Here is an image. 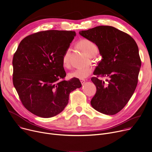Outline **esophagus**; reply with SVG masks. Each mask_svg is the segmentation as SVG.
Masks as SVG:
<instances>
[{"label": "esophagus", "instance_id": "1", "mask_svg": "<svg viewBox=\"0 0 152 152\" xmlns=\"http://www.w3.org/2000/svg\"><path fill=\"white\" fill-rule=\"evenodd\" d=\"M80 83H81V84H82V85H83L85 83H86V80H84V79H82V80H80Z\"/></svg>", "mask_w": 152, "mask_h": 152}]
</instances>
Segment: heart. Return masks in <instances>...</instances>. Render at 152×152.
<instances>
[{
  "instance_id": "b5f03b06",
  "label": "heart",
  "mask_w": 152,
  "mask_h": 152,
  "mask_svg": "<svg viewBox=\"0 0 152 152\" xmlns=\"http://www.w3.org/2000/svg\"><path fill=\"white\" fill-rule=\"evenodd\" d=\"M78 46L88 56H91L98 52V48L96 45L89 39H84L80 40L78 43ZM70 54V49H68L65 52L63 58L62 63L64 65H67L69 64V56ZM93 72V68L90 66L78 68L73 72L69 73L68 77L71 79H78L80 80L84 79L88 77Z\"/></svg>"
}]
</instances>
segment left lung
Segmentation results:
<instances>
[{"mask_svg": "<svg viewBox=\"0 0 152 152\" xmlns=\"http://www.w3.org/2000/svg\"><path fill=\"white\" fill-rule=\"evenodd\" d=\"M79 34L93 42L102 56L94 75L110 78L107 86L96 77L91 79L96 87L91 105L101 113L114 115L125 107L136 88L141 66L138 46L131 36L112 26H99Z\"/></svg>", "mask_w": 152, "mask_h": 152, "instance_id": "left-lung-1", "label": "left lung"}]
</instances>
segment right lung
Masks as SVG:
<instances>
[{
    "label": "right lung",
    "instance_id": "right-lung-1",
    "mask_svg": "<svg viewBox=\"0 0 152 152\" xmlns=\"http://www.w3.org/2000/svg\"><path fill=\"white\" fill-rule=\"evenodd\" d=\"M76 32L50 30L24 38L13 58V85L24 106L43 118L57 115L68 103L69 95L82 86L66 76L63 56Z\"/></svg>",
    "mask_w": 152,
    "mask_h": 152
}]
</instances>
